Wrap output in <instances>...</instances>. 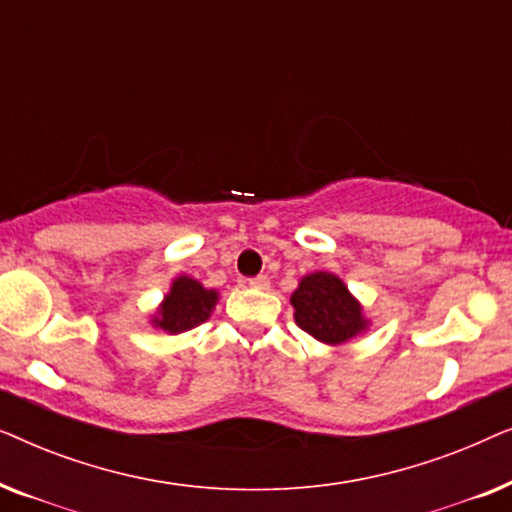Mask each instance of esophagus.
I'll list each match as a JSON object with an SVG mask.
<instances>
[{
    "label": "esophagus",
    "mask_w": 512,
    "mask_h": 512,
    "mask_svg": "<svg viewBox=\"0 0 512 512\" xmlns=\"http://www.w3.org/2000/svg\"><path fill=\"white\" fill-rule=\"evenodd\" d=\"M249 286H251V289H258V291H268L270 289V279L265 277V275L251 277L249 279Z\"/></svg>",
    "instance_id": "1"
}]
</instances>
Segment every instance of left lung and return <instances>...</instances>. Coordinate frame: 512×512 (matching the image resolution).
Listing matches in <instances>:
<instances>
[{
    "mask_svg": "<svg viewBox=\"0 0 512 512\" xmlns=\"http://www.w3.org/2000/svg\"><path fill=\"white\" fill-rule=\"evenodd\" d=\"M291 305L296 324L324 345H345L370 328L363 305L333 272L305 275L291 293Z\"/></svg>",
    "mask_w": 512,
    "mask_h": 512,
    "instance_id": "left-lung-1",
    "label": "left lung"
}]
</instances>
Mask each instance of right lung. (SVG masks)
Masks as SVG:
<instances>
[{"mask_svg":"<svg viewBox=\"0 0 512 512\" xmlns=\"http://www.w3.org/2000/svg\"><path fill=\"white\" fill-rule=\"evenodd\" d=\"M216 303H219V291L205 289L198 279L179 275L172 279L170 291L165 293L158 310L151 314V326L170 335L186 333L205 324L212 317Z\"/></svg>","mask_w":512,"mask_h":512,"instance_id":"obj_1","label":"right lung"}]
</instances>
